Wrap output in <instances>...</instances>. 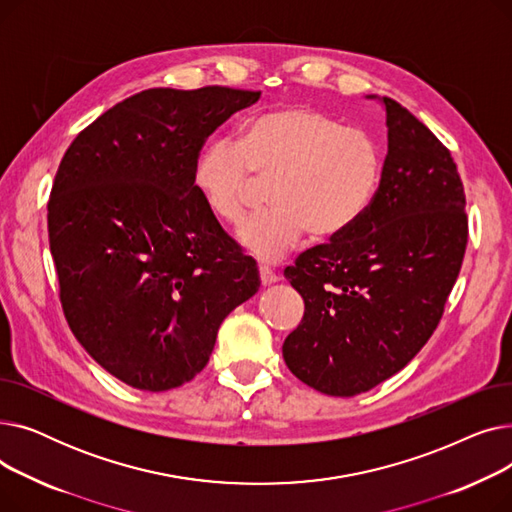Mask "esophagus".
<instances>
[{
  "label": "esophagus",
  "instance_id": "34e87169",
  "mask_svg": "<svg viewBox=\"0 0 512 512\" xmlns=\"http://www.w3.org/2000/svg\"><path fill=\"white\" fill-rule=\"evenodd\" d=\"M259 278H261V284L263 286H270V284H276L280 278H278V274L276 272H272L270 267H265V265H261L259 267Z\"/></svg>",
  "mask_w": 512,
  "mask_h": 512
}]
</instances>
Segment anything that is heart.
I'll return each mask as SVG.
<instances>
[{"label": "heart", "mask_w": 512, "mask_h": 512, "mask_svg": "<svg viewBox=\"0 0 512 512\" xmlns=\"http://www.w3.org/2000/svg\"><path fill=\"white\" fill-rule=\"evenodd\" d=\"M257 180H270L265 209L240 226L238 245L265 263L284 259L305 234L332 240L351 230L375 199L382 151L311 105H280L251 118L238 143L211 141L197 157L193 184L207 211L226 224L245 215Z\"/></svg>", "instance_id": "heart-1"}]
</instances>
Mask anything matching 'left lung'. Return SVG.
Listing matches in <instances>:
<instances>
[{"instance_id":"8db88e82","label":"left lung","mask_w":512,"mask_h":512,"mask_svg":"<svg viewBox=\"0 0 512 512\" xmlns=\"http://www.w3.org/2000/svg\"><path fill=\"white\" fill-rule=\"evenodd\" d=\"M388 153L363 218L305 251L284 276L305 315L282 355L301 382L357 396L392 378L434 334L467 247L465 193L450 151L390 97Z\"/></svg>"}]
</instances>
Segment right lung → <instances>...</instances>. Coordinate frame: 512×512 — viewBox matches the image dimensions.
<instances>
[{
	"label": "right lung",
	"mask_w": 512,
	"mask_h": 512,
	"mask_svg": "<svg viewBox=\"0 0 512 512\" xmlns=\"http://www.w3.org/2000/svg\"><path fill=\"white\" fill-rule=\"evenodd\" d=\"M257 91L147 89L68 147L47 205L68 326L120 382L164 392L207 365L226 315L259 290L251 257L207 211L193 168Z\"/></svg>",
	"instance_id": "obj_1"
}]
</instances>
